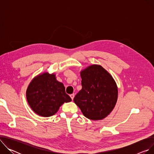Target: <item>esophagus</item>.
Here are the masks:
<instances>
[{"mask_svg":"<svg viewBox=\"0 0 154 154\" xmlns=\"http://www.w3.org/2000/svg\"><path fill=\"white\" fill-rule=\"evenodd\" d=\"M74 96H75L74 94H70V97H71V98L72 99V100H73V99H74Z\"/></svg>","mask_w":154,"mask_h":154,"instance_id":"34e87169","label":"esophagus"}]
</instances>
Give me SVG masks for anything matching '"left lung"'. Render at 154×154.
<instances>
[{"label":"left lung","mask_w":154,"mask_h":154,"mask_svg":"<svg viewBox=\"0 0 154 154\" xmlns=\"http://www.w3.org/2000/svg\"><path fill=\"white\" fill-rule=\"evenodd\" d=\"M82 90L74 102L83 115L91 120H102L110 113L118 100L117 85L100 65L92 64L81 71Z\"/></svg>","instance_id":"left-lung-1"}]
</instances>
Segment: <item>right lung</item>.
<instances>
[{"label":"right lung","mask_w":154,"mask_h":154,"mask_svg":"<svg viewBox=\"0 0 154 154\" xmlns=\"http://www.w3.org/2000/svg\"><path fill=\"white\" fill-rule=\"evenodd\" d=\"M26 97L32 110L42 117L55 115L60 106L72 100L65 92L55 74L44 72L33 79L26 91Z\"/></svg>","instance_id":"1"}]
</instances>
